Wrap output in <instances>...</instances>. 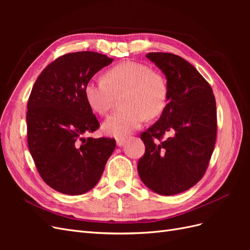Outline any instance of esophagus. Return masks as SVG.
I'll return each instance as SVG.
<instances>
[{"label":"esophagus","instance_id":"34e87169","mask_svg":"<svg viewBox=\"0 0 250 250\" xmlns=\"http://www.w3.org/2000/svg\"><path fill=\"white\" fill-rule=\"evenodd\" d=\"M125 142H126V139H118V140H117V145H118V147H123Z\"/></svg>","mask_w":250,"mask_h":250}]
</instances>
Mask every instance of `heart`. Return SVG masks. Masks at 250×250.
<instances>
[{
    "label": "heart",
    "mask_w": 250,
    "mask_h": 250,
    "mask_svg": "<svg viewBox=\"0 0 250 250\" xmlns=\"http://www.w3.org/2000/svg\"><path fill=\"white\" fill-rule=\"evenodd\" d=\"M85 99L93 110L104 115L118 96L124 95L125 109L112 113L102 124L104 133L124 138L137 130L145 118L154 119L167 106L168 85L162 74L135 62L111 67L105 78L90 79L84 88Z\"/></svg>",
    "instance_id": "obj_1"
}]
</instances>
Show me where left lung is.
<instances>
[{
    "label": "left lung",
    "instance_id": "left-lung-1",
    "mask_svg": "<svg viewBox=\"0 0 250 250\" xmlns=\"http://www.w3.org/2000/svg\"><path fill=\"white\" fill-rule=\"evenodd\" d=\"M146 57L167 79L168 104L141 134L146 151L138 172L151 191L176 195L197 184L208 168L216 142V101L208 81L184 58L162 52Z\"/></svg>",
    "mask_w": 250,
    "mask_h": 250
}]
</instances>
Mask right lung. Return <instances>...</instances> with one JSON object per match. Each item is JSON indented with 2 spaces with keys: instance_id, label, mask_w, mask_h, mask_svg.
I'll list each match as a JSON object with an SVG mask.
<instances>
[{
  "instance_id": "add662e5",
  "label": "right lung",
  "mask_w": 250,
  "mask_h": 250,
  "mask_svg": "<svg viewBox=\"0 0 250 250\" xmlns=\"http://www.w3.org/2000/svg\"><path fill=\"white\" fill-rule=\"evenodd\" d=\"M112 60L88 51L65 54L49 64L32 87L27 105L29 151L42 180L59 193L92 190L116 148L113 139L85 138L99 127L85 85Z\"/></svg>"
}]
</instances>
